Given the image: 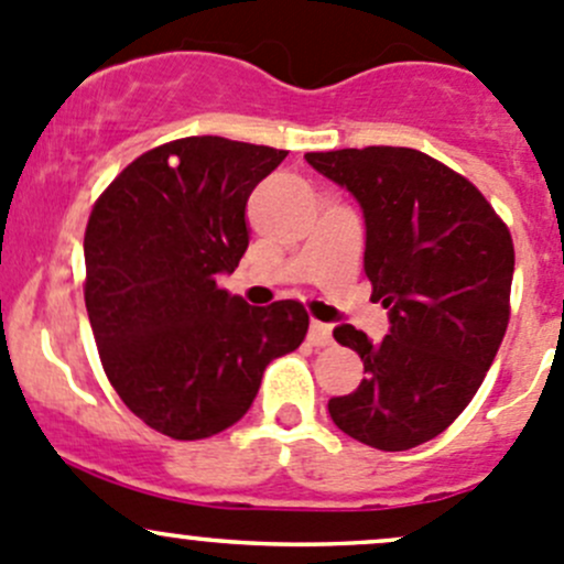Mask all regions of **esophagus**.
<instances>
[{"instance_id":"esophagus-1","label":"esophagus","mask_w":564,"mask_h":564,"mask_svg":"<svg viewBox=\"0 0 564 564\" xmlns=\"http://www.w3.org/2000/svg\"><path fill=\"white\" fill-rule=\"evenodd\" d=\"M308 340L314 346H327L329 340H333V327H329V324H324V322H311Z\"/></svg>"}]
</instances>
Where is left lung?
<instances>
[{
  "label": "left lung",
  "mask_w": 564,
  "mask_h": 564,
  "mask_svg": "<svg viewBox=\"0 0 564 564\" xmlns=\"http://www.w3.org/2000/svg\"><path fill=\"white\" fill-rule=\"evenodd\" d=\"M305 161L360 204L371 300L390 318L379 344L351 324L333 329L360 355L366 379L329 398V417L377 451L423 445L475 398L505 338L516 267L508 226L469 180L409 147Z\"/></svg>",
  "instance_id": "obj_1"
}]
</instances>
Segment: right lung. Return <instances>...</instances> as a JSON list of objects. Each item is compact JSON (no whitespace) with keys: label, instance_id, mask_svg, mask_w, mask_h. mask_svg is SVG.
Here are the masks:
<instances>
[{"label":"right lung","instance_id":"right-lung-1","mask_svg":"<svg viewBox=\"0 0 564 564\" xmlns=\"http://www.w3.org/2000/svg\"><path fill=\"white\" fill-rule=\"evenodd\" d=\"M286 150L191 135L135 158L84 235L89 324L108 382L150 429L193 442L235 425L270 360L308 333L297 300L218 289L248 250L246 204Z\"/></svg>","mask_w":564,"mask_h":564}]
</instances>
